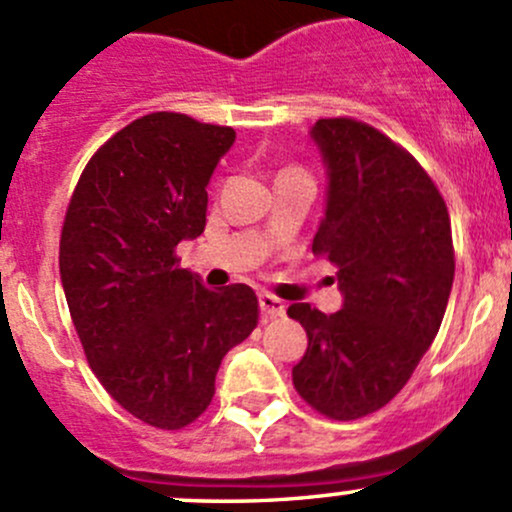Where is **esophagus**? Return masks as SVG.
<instances>
[{
    "label": "esophagus",
    "mask_w": 512,
    "mask_h": 512,
    "mask_svg": "<svg viewBox=\"0 0 512 512\" xmlns=\"http://www.w3.org/2000/svg\"><path fill=\"white\" fill-rule=\"evenodd\" d=\"M260 309H262V314L270 319L285 317V312H287L285 302H282L280 297H275V294H267V292L260 294Z\"/></svg>",
    "instance_id": "34e87169"
}]
</instances>
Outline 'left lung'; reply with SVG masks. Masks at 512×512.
I'll list each match as a JSON object with an SVG mask.
<instances>
[{
  "instance_id": "8db88e82",
  "label": "left lung",
  "mask_w": 512,
  "mask_h": 512,
  "mask_svg": "<svg viewBox=\"0 0 512 512\" xmlns=\"http://www.w3.org/2000/svg\"><path fill=\"white\" fill-rule=\"evenodd\" d=\"M312 138L329 175L312 252L337 267L344 307L287 309L309 344L292 369L297 394L334 421L389 404L436 339L456 255L431 175L406 148L356 118H319Z\"/></svg>"
}]
</instances>
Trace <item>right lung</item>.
<instances>
[{"mask_svg": "<svg viewBox=\"0 0 512 512\" xmlns=\"http://www.w3.org/2000/svg\"><path fill=\"white\" fill-rule=\"evenodd\" d=\"M232 141L230 126L185 113L136 118L86 163L61 227V282L91 371L163 431L208 409L220 361L260 317L250 287H203L175 255L205 230V185Z\"/></svg>", "mask_w": 512, "mask_h": 512, "instance_id": "add662e5", "label": "right lung"}]
</instances>
